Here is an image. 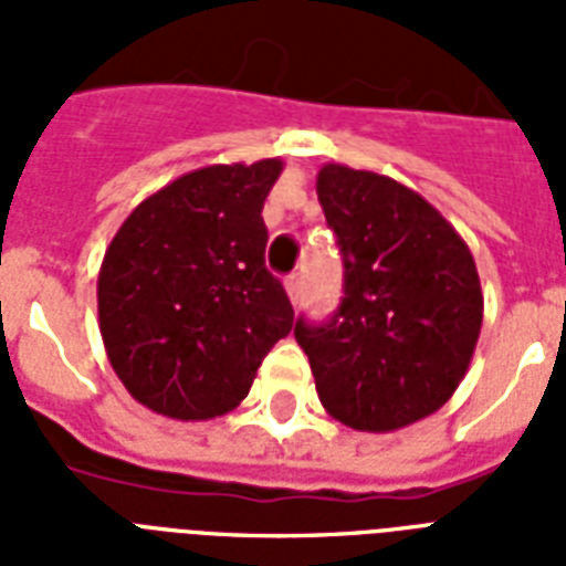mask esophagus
Here are the masks:
<instances>
[{
  "instance_id": "34e87169",
  "label": "esophagus",
  "mask_w": 566,
  "mask_h": 566,
  "mask_svg": "<svg viewBox=\"0 0 566 566\" xmlns=\"http://www.w3.org/2000/svg\"><path fill=\"white\" fill-rule=\"evenodd\" d=\"M284 287H287V296H291L293 302H300L302 296V273H291L287 279H284Z\"/></svg>"
}]
</instances>
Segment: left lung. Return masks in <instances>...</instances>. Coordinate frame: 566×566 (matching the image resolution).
Instances as JSON below:
<instances>
[{
    "label": "left lung",
    "instance_id": "obj_1",
    "mask_svg": "<svg viewBox=\"0 0 566 566\" xmlns=\"http://www.w3.org/2000/svg\"><path fill=\"white\" fill-rule=\"evenodd\" d=\"M317 196L344 261L335 314L296 319L319 402L346 426L394 431L461 385L482 332V287L458 231L420 193L326 164Z\"/></svg>",
    "mask_w": 566,
    "mask_h": 566
}]
</instances>
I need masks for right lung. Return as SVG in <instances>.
I'll return each instance as SVG.
<instances>
[{"label": "right lung", "mask_w": 566, "mask_h": 566, "mask_svg": "<svg viewBox=\"0 0 566 566\" xmlns=\"http://www.w3.org/2000/svg\"><path fill=\"white\" fill-rule=\"evenodd\" d=\"M282 161L188 172L128 213L99 270V328L128 394L172 420H211L249 394L291 335L264 264V199Z\"/></svg>", "instance_id": "right-lung-1"}]
</instances>
